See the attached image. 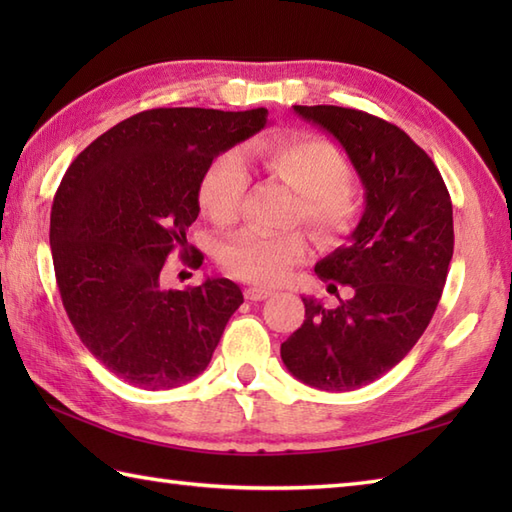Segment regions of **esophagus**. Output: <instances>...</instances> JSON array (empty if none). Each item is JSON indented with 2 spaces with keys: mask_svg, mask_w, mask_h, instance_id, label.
I'll return each mask as SVG.
<instances>
[{
  "mask_svg": "<svg viewBox=\"0 0 512 512\" xmlns=\"http://www.w3.org/2000/svg\"><path fill=\"white\" fill-rule=\"evenodd\" d=\"M244 295H246V299H248V301H264V299H268L270 295H273V290L253 286V288H246Z\"/></svg>",
  "mask_w": 512,
  "mask_h": 512,
  "instance_id": "34e87169",
  "label": "esophagus"
}]
</instances>
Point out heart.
Wrapping results in <instances>:
<instances>
[{"instance_id":"b5f03b06","label":"heart","mask_w":512,"mask_h":512,"mask_svg":"<svg viewBox=\"0 0 512 512\" xmlns=\"http://www.w3.org/2000/svg\"><path fill=\"white\" fill-rule=\"evenodd\" d=\"M270 176L299 193L297 222L303 220L319 237H339L354 226L361 202L350 182V165L343 151L319 136H284L262 140L246 149ZM248 189L244 162L235 154L217 156L202 173L198 202L215 224H231ZM308 255V239L301 231L266 235L244 228L226 237L217 262L228 275L259 286L284 281L292 266Z\"/></svg>"}]
</instances>
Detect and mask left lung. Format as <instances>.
<instances>
[{
	"label": "left lung",
	"instance_id": "left-lung-1",
	"mask_svg": "<svg viewBox=\"0 0 512 512\" xmlns=\"http://www.w3.org/2000/svg\"><path fill=\"white\" fill-rule=\"evenodd\" d=\"M295 112L343 145L365 187V213L350 244L314 266L354 297L334 310L303 297L306 321L281 343V361L310 387L350 391L387 374L427 330L453 257L451 195L400 127L350 107Z\"/></svg>",
	"mask_w": 512,
	"mask_h": 512
}]
</instances>
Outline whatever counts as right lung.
Returning a JSON list of instances; mask_svg holds the SVG:
<instances>
[{"label":"right lung","instance_id":"right-lung-1","mask_svg":"<svg viewBox=\"0 0 512 512\" xmlns=\"http://www.w3.org/2000/svg\"><path fill=\"white\" fill-rule=\"evenodd\" d=\"M266 121V107H158L107 129L65 171L50 213L59 295L83 345L125 383L149 391L189 383L244 303L231 279L167 290L162 270L173 250L182 264L202 266L187 244L202 173Z\"/></svg>","mask_w":512,"mask_h":512}]
</instances>
